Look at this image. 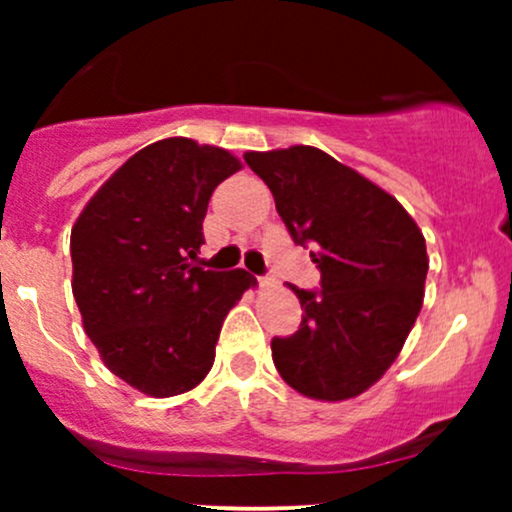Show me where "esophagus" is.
<instances>
[{"mask_svg": "<svg viewBox=\"0 0 512 512\" xmlns=\"http://www.w3.org/2000/svg\"><path fill=\"white\" fill-rule=\"evenodd\" d=\"M257 284H260V286H272L274 279H272V276H257Z\"/></svg>", "mask_w": 512, "mask_h": 512, "instance_id": "obj_1", "label": "esophagus"}]
</instances>
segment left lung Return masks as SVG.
<instances>
[{
	"label": "left lung",
	"instance_id": "1",
	"mask_svg": "<svg viewBox=\"0 0 512 512\" xmlns=\"http://www.w3.org/2000/svg\"><path fill=\"white\" fill-rule=\"evenodd\" d=\"M245 163L320 269V289L291 286L303 320L272 339L274 366L305 397L361 395L392 366L424 303V233L395 197L315 146L248 151Z\"/></svg>",
	"mask_w": 512,
	"mask_h": 512
}]
</instances>
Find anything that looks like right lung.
I'll list each match as a JSON object with an SVG mask.
<instances>
[{"label":"right lung","instance_id":"right-lung-1","mask_svg":"<svg viewBox=\"0 0 512 512\" xmlns=\"http://www.w3.org/2000/svg\"><path fill=\"white\" fill-rule=\"evenodd\" d=\"M240 168L185 137L137 151L72 228V291L84 330L117 378L151 397L192 390L211 370L245 269L195 264L211 192Z\"/></svg>","mask_w":512,"mask_h":512}]
</instances>
